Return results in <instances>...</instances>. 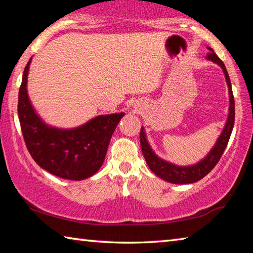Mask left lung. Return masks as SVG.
Masks as SVG:
<instances>
[{
    "label": "left lung",
    "instance_id": "obj_1",
    "mask_svg": "<svg viewBox=\"0 0 253 253\" xmlns=\"http://www.w3.org/2000/svg\"><path fill=\"white\" fill-rule=\"evenodd\" d=\"M208 49L211 51L208 55L207 59L210 61H213L214 63H217L222 70L224 72L226 84H228L229 88V99H230V106H229V115L228 119H226L225 126L222 130L221 135L217 138L215 145H214L213 148L210 151V153L205 156L202 161L196 163L194 165L190 166H178L172 164L168 161L162 160V158L158 157L155 153H154L153 149L149 146L147 142L146 134H145L144 128L142 127V130H140V147H142L143 155L146 160V163L148 168L151 169L152 172L157 175L158 177L164 179V181H168L173 184H190L200 181L201 178H203L205 175H208L211 170L213 169L214 166L217 164V162L220 161V158L223 154L226 145L229 143L231 132L233 129L234 125V97L232 92V87H231V81L230 77L228 75V71L225 69L224 63L221 61V59L217 57V55L214 53L212 48L208 46Z\"/></svg>",
    "mask_w": 253,
    "mask_h": 253
}]
</instances>
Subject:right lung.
Masks as SVG:
<instances>
[{"label":"right lung","instance_id":"right-lung-1","mask_svg":"<svg viewBox=\"0 0 253 253\" xmlns=\"http://www.w3.org/2000/svg\"><path fill=\"white\" fill-rule=\"evenodd\" d=\"M31 59L19 90L18 114L29 153L38 165L55 176L81 181L101 168L115 128L124 113L100 115L84 125L61 129L46 125L29 99L27 84Z\"/></svg>","mask_w":253,"mask_h":253}]
</instances>
